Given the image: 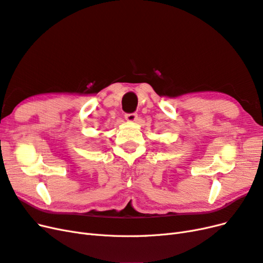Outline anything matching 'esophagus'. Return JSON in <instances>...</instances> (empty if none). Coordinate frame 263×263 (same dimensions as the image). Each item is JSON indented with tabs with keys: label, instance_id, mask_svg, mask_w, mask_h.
<instances>
[{
	"label": "esophagus",
	"instance_id": "obj_1",
	"mask_svg": "<svg viewBox=\"0 0 263 263\" xmlns=\"http://www.w3.org/2000/svg\"><path fill=\"white\" fill-rule=\"evenodd\" d=\"M125 119H126V121H130V122L137 121V119H138V114H137V112L125 114Z\"/></svg>",
	"mask_w": 263,
	"mask_h": 263
}]
</instances>
